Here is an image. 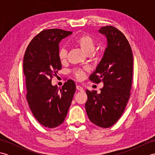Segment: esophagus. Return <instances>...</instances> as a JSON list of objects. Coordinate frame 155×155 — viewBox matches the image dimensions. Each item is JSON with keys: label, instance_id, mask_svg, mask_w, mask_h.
I'll return each instance as SVG.
<instances>
[{"label": "esophagus", "instance_id": "34e87169", "mask_svg": "<svg viewBox=\"0 0 155 155\" xmlns=\"http://www.w3.org/2000/svg\"><path fill=\"white\" fill-rule=\"evenodd\" d=\"M76 87H77V89L78 91H84L83 90V88L81 86H80V85H77V86Z\"/></svg>", "mask_w": 155, "mask_h": 155}]
</instances>
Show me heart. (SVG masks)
Wrapping results in <instances>:
<instances>
[{"label": "heart", "mask_w": 155, "mask_h": 155, "mask_svg": "<svg viewBox=\"0 0 155 155\" xmlns=\"http://www.w3.org/2000/svg\"><path fill=\"white\" fill-rule=\"evenodd\" d=\"M73 44L80 47L82 51L87 54H91L96 47V41L88 34H83L76 38L72 41ZM58 57L61 62H64L67 58V51L64 47H62L58 51ZM73 74L77 79H82L84 75V71L81 68L74 69Z\"/></svg>", "instance_id": "obj_1"}]
</instances>
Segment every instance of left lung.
Masks as SVG:
<instances>
[{"label": "left lung", "instance_id": "obj_1", "mask_svg": "<svg viewBox=\"0 0 155 155\" xmlns=\"http://www.w3.org/2000/svg\"><path fill=\"white\" fill-rule=\"evenodd\" d=\"M106 36L107 47L103 57L89 79L103 82L101 93L86 91L88 99L85 108L88 117L97 126L108 128L122 116L130 96L133 56L127 38L113 26L99 29Z\"/></svg>", "mask_w": 155, "mask_h": 155}]
</instances>
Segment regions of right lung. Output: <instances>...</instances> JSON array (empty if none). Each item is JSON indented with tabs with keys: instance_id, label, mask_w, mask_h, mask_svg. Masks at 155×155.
<instances>
[{
	"instance_id": "right-lung-1",
	"label": "right lung",
	"mask_w": 155,
	"mask_h": 155,
	"mask_svg": "<svg viewBox=\"0 0 155 155\" xmlns=\"http://www.w3.org/2000/svg\"><path fill=\"white\" fill-rule=\"evenodd\" d=\"M71 34L62 29H45L32 38L24 55L28 104L36 119L47 128L63 123L76 91L72 80L65 82L61 88L51 83L62 68L58 57L59 42Z\"/></svg>"
}]
</instances>
